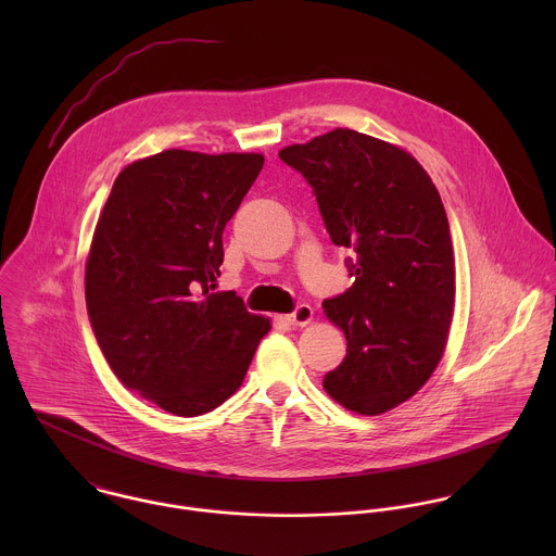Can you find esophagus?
Listing matches in <instances>:
<instances>
[{
  "mask_svg": "<svg viewBox=\"0 0 556 556\" xmlns=\"http://www.w3.org/2000/svg\"><path fill=\"white\" fill-rule=\"evenodd\" d=\"M313 320V308L308 304H300L291 315H287L289 325H306Z\"/></svg>",
  "mask_w": 556,
  "mask_h": 556,
  "instance_id": "esophagus-1",
  "label": "esophagus"
}]
</instances>
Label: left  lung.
I'll return each instance as SVG.
<instances>
[{
  "instance_id": "8db88e82",
  "label": "left lung",
  "mask_w": 556,
  "mask_h": 556,
  "mask_svg": "<svg viewBox=\"0 0 556 556\" xmlns=\"http://www.w3.org/2000/svg\"><path fill=\"white\" fill-rule=\"evenodd\" d=\"M280 160L313 186L331 241L353 252V285L323 302L346 336L323 388L349 410L386 413L430 379L452 325L454 248L439 190L410 154L346 128Z\"/></svg>"
}]
</instances>
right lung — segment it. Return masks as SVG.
Wrapping results in <instances>:
<instances>
[{
	"label": "right lung",
	"mask_w": 556,
	"mask_h": 556,
	"mask_svg": "<svg viewBox=\"0 0 556 556\" xmlns=\"http://www.w3.org/2000/svg\"><path fill=\"white\" fill-rule=\"evenodd\" d=\"M261 154L166 150L128 164L104 203L85 265V302L115 377L160 408L194 417L231 396L269 320L236 291L212 293L223 231Z\"/></svg>",
	"instance_id": "obj_1"
}]
</instances>
